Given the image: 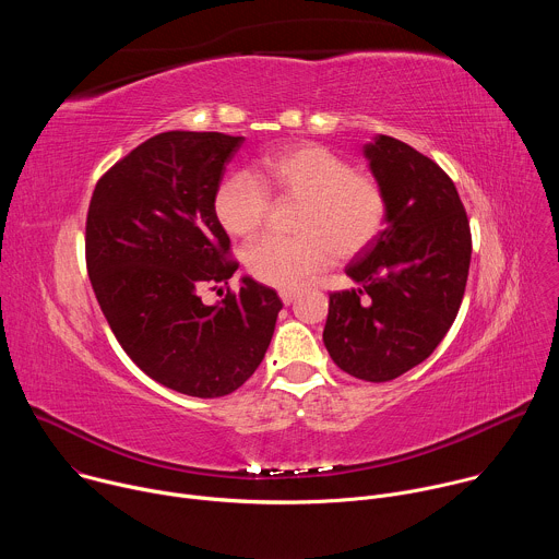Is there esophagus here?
Segmentation results:
<instances>
[{
    "label": "esophagus",
    "instance_id": "34e87169",
    "mask_svg": "<svg viewBox=\"0 0 559 559\" xmlns=\"http://www.w3.org/2000/svg\"><path fill=\"white\" fill-rule=\"evenodd\" d=\"M278 296H281V300H283L285 305H292V302L296 300V296H298V289H281Z\"/></svg>",
    "mask_w": 559,
    "mask_h": 559
}]
</instances>
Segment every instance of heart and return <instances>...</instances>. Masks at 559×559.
Returning <instances> with one entry per match:
<instances>
[{"mask_svg": "<svg viewBox=\"0 0 559 559\" xmlns=\"http://www.w3.org/2000/svg\"><path fill=\"white\" fill-rule=\"evenodd\" d=\"M270 192L300 201L296 236H261L246 250L248 272L274 287H294L328 267L338 254L362 252L386 218V194L380 181L352 170L338 152L298 143L263 154L254 175L231 173L214 192V214L231 236L254 234L267 212Z\"/></svg>", "mask_w": 559, "mask_h": 559, "instance_id": "obj_1", "label": "heart"}]
</instances>
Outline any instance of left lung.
I'll use <instances>...</instances> for the list:
<instances>
[{
  "mask_svg": "<svg viewBox=\"0 0 559 559\" xmlns=\"http://www.w3.org/2000/svg\"><path fill=\"white\" fill-rule=\"evenodd\" d=\"M365 156L386 194V225L345 270L358 287L330 294L323 341L349 376L386 382L429 358L453 325L471 229L453 181L429 156L386 134Z\"/></svg>",
  "mask_w": 559,
  "mask_h": 559,
  "instance_id": "left-lung-1",
  "label": "left lung"
}]
</instances>
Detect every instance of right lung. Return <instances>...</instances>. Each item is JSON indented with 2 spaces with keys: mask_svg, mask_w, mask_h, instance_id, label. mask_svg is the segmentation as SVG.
<instances>
[{
  "mask_svg": "<svg viewBox=\"0 0 559 559\" xmlns=\"http://www.w3.org/2000/svg\"><path fill=\"white\" fill-rule=\"evenodd\" d=\"M243 141L156 134L97 181L86 218L88 276L119 345L152 380L194 397L227 395L257 371L283 307L250 276L216 305L201 300L238 267L212 201Z\"/></svg>",
  "mask_w": 559,
  "mask_h": 559,
  "instance_id": "obj_1",
  "label": "right lung"
}]
</instances>
